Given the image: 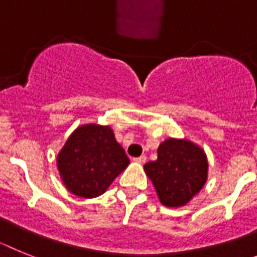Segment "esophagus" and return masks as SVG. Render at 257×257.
<instances>
[{
    "label": "esophagus",
    "instance_id": "esophagus-1",
    "mask_svg": "<svg viewBox=\"0 0 257 257\" xmlns=\"http://www.w3.org/2000/svg\"><path fill=\"white\" fill-rule=\"evenodd\" d=\"M133 160H135L136 163H140V164H142V163L146 162V155H141V156H138V158H133Z\"/></svg>",
    "mask_w": 257,
    "mask_h": 257
}]
</instances>
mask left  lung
<instances>
[{"instance_id":"1","label":"left lung","mask_w":257,"mask_h":257,"mask_svg":"<svg viewBox=\"0 0 257 257\" xmlns=\"http://www.w3.org/2000/svg\"><path fill=\"white\" fill-rule=\"evenodd\" d=\"M163 206L184 207L198 195L208 177V160L202 147L187 138H167L158 159L144 166Z\"/></svg>"}]
</instances>
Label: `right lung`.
Here are the masks:
<instances>
[{
	"label": "right lung",
	"instance_id": "obj_1",
	"mask_svg": "<svg viewBox=\"0 0 257 257\" xmlns=\"http://www.w3.org/2000/svg\"><path fill=\"white\" fill-rule=\"evenodd\" d=\"M128 166V156L111 126L95 122L77 126L57 155V168L67 190L86 199L106 193Z\"/></svg>",
	"mask_w": 257,
	"mask_h": 257
}]
</instances>
